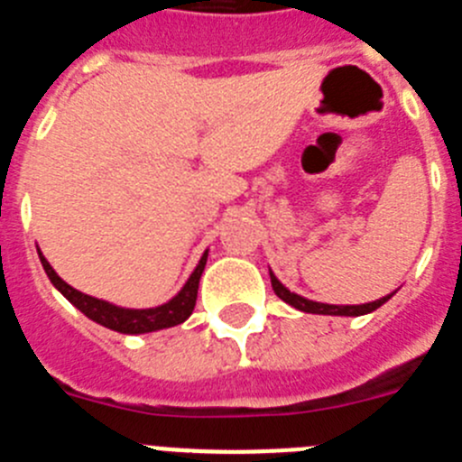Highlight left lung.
<instances>
[{"instance_id":"left-lung-1","label":"left lung","mask_w":462,"mask_h":462,"mask_svg":"<svg viewBox=\"0 0 462 462\" xmlns=\"http://www.w3.org/2000/svg\"><path fill=\"white\" fill-rule=\"evenodd\" d=\"M270 279H272V288H274V292L279 295L281 300L286 304H291V307L300 309V311H307V314H323V316H363V314H370V311H376V309L381 307V304H386L388 300L393 298L391 295H386V298H379L374 300V302H367V304H326V302H314V300H307L302 298V295H298V292H291L288 291L283 283H281L279 279L274 276V272L270 270Z\"/></svg>"}]
</instances>
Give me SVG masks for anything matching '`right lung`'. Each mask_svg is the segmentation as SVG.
Wrapping results in <instances>:
<instances>
[{
  "mask_svg": "<svg viewBox=\"0 0 462 462\" xmlns=\"http://www.w3.org/2000/svg\"><path fill=\"white\" fill-rule=\"evenodd\" d=\"M39 251V248H37ZM208 251H204L202 258H199L198 267L192 270V274L188 276L186 286L176 292L170 302L160 304V307L151 309H127V307H116V304L106 302V300H97L86 292L71 288L67 281L60 279L55 274V270L51 267L43 254L39 251V260H42L43 270H46L48 279L62 292L64 298L69 300L81 314H86L88 319L99 323V326L109 328V330L123 332V335H143V332H155L164 330V328H174L179 323L188 319L195 309V300H198V288H199V276L204 272V264H207Z\"/></svg>",
  "mask_w": 462,
  "mask_h": 462,
  "instance_id": "right-lung-1",
  "label": "right lung"
}]
</instances>
